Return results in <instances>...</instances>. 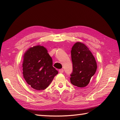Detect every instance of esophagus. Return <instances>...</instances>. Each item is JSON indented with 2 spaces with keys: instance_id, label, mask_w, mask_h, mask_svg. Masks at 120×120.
I'll list each match as a JSON object with an SVG mask.
<instances>
[{
  "instance_id": "esophagus-1",
  "label": "esophagus",
  "mask_w": 120,
  "mask_h": 120,
  "mask_svg": "<svg viewBox=\"0 0 120 120\" xmlns=\"http://www.w3.org/2000/svg\"><path fill=\"white\" fill-rule=\"evenodd\" d=\"M59 71L60 73H63V71H64V70L63 69H60L59 70Z\"/></svg>"
}]
</instances>
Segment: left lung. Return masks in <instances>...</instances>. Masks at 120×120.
I'll list each match as a JSON object with an SVG mask.
<instances>
[{"mask_svg":"<svg viewBox=\"0 0 120 120\" xmlns=\"http://www.w3.org/2000/svg\"><path fill=\"white\" fill-rule=\"evenodd\" d=\"M71 56L73 69L71 82L78 87H84L96 73L97 65L95 58L88 47L79 42L72 47Z\"/></svg>","mask_w":120,"mask_h":120,"instance_id":"8db88e82","label":"left lung"}]
</instances>
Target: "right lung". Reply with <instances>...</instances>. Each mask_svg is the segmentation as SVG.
Here are the masks:
<instances>
[{"instance_id": "obj_1", "label": "right lung", "mask_w": 120, "mask_h": 120, "mask_svg": "<svg viewBox=\"0 0 120 120\" xmlns=\"http://www.w3.org/2000/svg\"><path fill=\"white\" fill-rule=\"evenodd\" d=\"M22 68L26 83L38 90L46 89L58 74L47 49L40 45L30 47L25 52Z\"/></svg>"}]
</instances>
